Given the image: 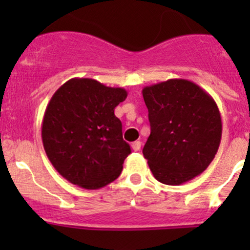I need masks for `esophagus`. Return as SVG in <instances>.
I'll use <instances>...</instances> for the list:
<instances>
[{
  "label": "esophagus",
  "mask_w": 250,
  "mask_h": 250,
  "mask_svg": "<svg viewBox=\"0 0 250 250\" xmlns=\"http://www.w3.org/2000/svg\"><path fill=\"white\" fill-rule=\"evenodd\" d=\"M140 147H141V143H140V141H134V143L132 144V148L134 151H139Z\"/></svg>",
  "instance_id": "esophagus-1"
}]
</instances>
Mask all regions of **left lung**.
<instances>
[{"instance_id": "8db88e82", "label": "left lung", "mask_w": 250, "mask_h": 250, "mask_svg": "<svg viewBox=\"0 0 250 250\" xmlns=\"http://www.w3.org/2000/svg\"><path fill=\"white\" fill-rule=\"evenodd\" d=\"M143 97L151 125L143 153L156 180L181 185L203 173L218 152L223 132L213 98L184 78L147 85Z\"/></svg>"}]
</instances>
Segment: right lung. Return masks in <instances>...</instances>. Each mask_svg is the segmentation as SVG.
Segmentation results:
<instances>
[{
	"mask_svg": "<svg viewBox=\"0 0 250 250\" xmlns=\"http://www.w3.org/2000/svg\"><path fill=\"white\" fill-rule=\"evenodd\" d=\"M123 88L92 78H71L57 92L42 121L43 147L57 172L74 185L97 190L120 176L130 153L115 107Z\"/></svg>",
	"mask_w": 250,
	"mask_h": 250,
	"instance_id": "obj_1",
	"label": "right lung"
}]
</instances>
